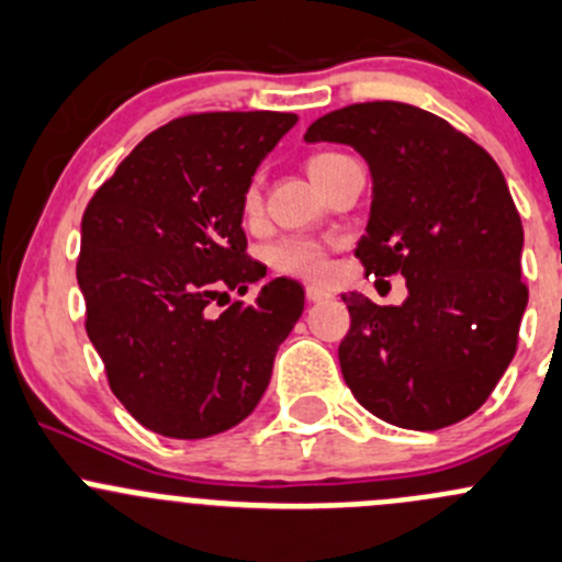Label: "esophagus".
Here are the masks:
<instances>
[{
	"instance_id": "esophagus-1",
	"label": "esophagus",
	"mask_w": 562,
	"mask_h": 562,
	"mask_svg": "<svg viewBox=\"0 0 562 562\" xmlns=\"http://www.w3.org/2000/svg\"><path fill=\"white\" fill-rule=\"evenodd\" d=\"M305 297H308V303H322V300H330L333 294L325 292V289H319V286H308L305 289Z\"/></svg>"
}]
</instances>
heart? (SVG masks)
<instances>
[{"label": "heart", "mask_w": 562, "mask_h": 562, "mask_svg": "<svg viewBox=\"0 0 562 562\" xmlns=\"http://www.w3.org/2000/svg\"><path fill=\"white\" fill-rule=\"evenodd\" d=\"M341 155L336 153H319L308 160V175L319 177V171L325 169L327 164H333ZM259 188L251 186L243 196V207H246L248 215H254L259 210ZM270 265H273L279 273L286 276H297V279H308V281H322L327 273H330V262H327V248L322 243L308 240V237H289V240L276 243L273 248L268 251Z\"/></svg>", "instance_id": "obj_1"}]
</instances>
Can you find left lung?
Masks as SVG:
<instances>
[{
	"label": "left lung",
	"instance_id": "left-lung-1",
	"mask_svg": "<svg viewBox=\"0 0 562 562\" xmlns=\"http://www.w3.org/2000/svg\"><path fill=\"white\" fill-rule=\"evenodd\" d=\"M305 142L349 144L371 171L355 257L366 276L407 279L402 305L344 294L338 363L376 418L435 431L475 413L514 360L527 308L525 232L492 155L442 116L374 100L319 116Z\"/></svg>",
	"mask_w": 562,
	"mask_h": 562
}]
</instances>
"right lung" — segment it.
Instances as JSON below:
<instances>
[{
	"label": "right lung",
	"mask_w": 562,
	"mask_h": 562,
	"mask_svg": "<svg viewBox=\"0 0 562 562\" xmlns=\"http://www.w3.org/2000/svg\"><path fill=\"white\" fill-rule=\"evenodd\" d=\"M294 122L283 111L171 120L87 204L76 265L87 336L114 396L155 435L202 440L248 418L303 314V286L289 279L265 283L251 305L207 311L221 289L265 279L246 254L243 196Z\"/></svg>",
	"instance_id": "1"
}]
</instances>
